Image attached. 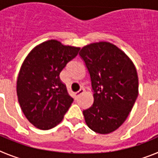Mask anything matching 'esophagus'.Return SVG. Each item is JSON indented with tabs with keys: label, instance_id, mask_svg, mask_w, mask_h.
Returning a JSON list of instances; mask_svg holds the SVG:
<instances>
[{
	"label": "esophagus",
	"instance_id": "obj_1",
	"mask_svg": "<svg viewBox=\"0 0 158 158\" xmlns=\"http://www.w3.org/2000/svg\"><path fill=\"white\" fill-rule=\"evenodd\" d=\"M84 92H85V89H84L83 88H82V89H81L80 90H79V91L77 92V93H74V97H75V99L77 98L78 96H80V95L81 94V93H83Z\"/></svg>",
	"mask_w": 158,
	"mask_h": 158
}]
</instances>
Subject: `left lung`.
<instances>
[{
  "label": "left lung",
  "mask_w": 158,
  "mask_h": 158,
  "mask_svg": "<svg viewBox=\"0 0 158 158\" xmlns=\"http://www.w3.org/2000/svg\"><path fill=\"white\" fill-rule=\"evenodd\" d=\"M80 57L91 79L93 104L83 111L86 124L96 133L109 134L127 118L139 95V78L133 62L116 46L92 43Z\"/></svg>",
  "instance_id": "left-lung-1"
}]
</instances>
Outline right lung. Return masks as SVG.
<instances>
[{
    "label": "right lung",
    "instance_id": "obj_1",
    "mask_svg": "<svg viewBox=\"0 0 158 158\" xmlns=\"http://www.w3.org/2000/svg\"><path fill=\"white\" fill-rule=\"evenodd\" d=\"M79 51V47L51 40L35 47L25 58L16 93L23 114L35 127L51 129L63 119L73 99L59 74Z\"/></svg>",
    "mask_w": 158,
    "mask_h": 158
}]
</instances>
